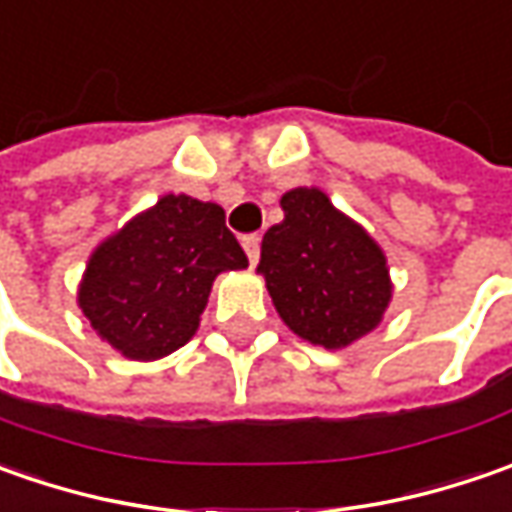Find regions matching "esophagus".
Here are the masks:
<instances>
[{"instance_id": "esophagus-1", "label": "esophagus", "mask_w": 512, "mask_h": 512, "mask_svg": "<svg viewBox=\"0 0 512 512\" xmlns=\"http://www.w3.org/2000/svg\"><path fill=\"white\" fill-rule=\"evenodd\" d=\"M242 247H245L250 265H256V262H259V253H262V236H259V233H250V236L242 239Z\"/></svg>"}]
</instances>
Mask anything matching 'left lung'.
I'll list each match as a JSON object with an SVG mask.
<instances>
[{"instance_id": "8db88e82", "label": "left lung", "mask_w": 512, "mask_h": 512, "mask_svg": "<svg viewBox=\"0 0 512 512\" xmlns=\"http://www.w3.org/2000/svg\"><path fill=\"white\" fill-rule=\"evenodd\" d=\"M282 210L259 259L279 316L307 342H356L382 322L393 293L382 250L316 187L285 193Z\"/></svg>"}]
</instances>
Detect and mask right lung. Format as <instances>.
<instances>
[{
  "mask_svg": "<svg viewBox=\"0 0 512 512\" xmlns=\"http://www.w3.org/2000/svg\"><path fill=\"white\" fill-rule=\"evenodd\" d=\"M239 267L225 210L170 193L90 256L79 307L128 359H162L196 333L213 279Z\"/></svg>",
  "mask_w": 512,
  "mask_h": 512,
  "instance_id": "1",
  "label": "right lung"
}]
</instances>
